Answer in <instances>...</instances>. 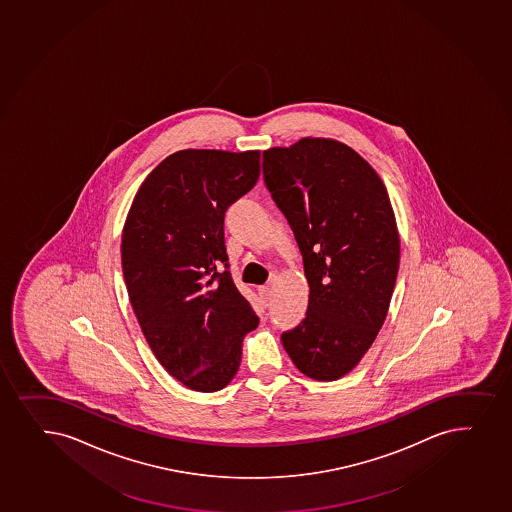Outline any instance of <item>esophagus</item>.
<instances>
[{
	"instance_id": "34e87169",
	"label": "esophagus",
	"mask_w": 512,
	"mask_h": 512,
	"mask_svg": "<svg viewBox=\"0 0 512 512\" xmlns=\"http://www.w3.org/2000/svg\"><path fill=\"white\" fill-rule=\"evenodd\" d=\"M259 296L262 298L264 303H267L270 299V286H260L259 288Z\"/></svg>"
}]
</instances>
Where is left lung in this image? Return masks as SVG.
Returning a JSON list of instances; mask_svg holds the SVG:
<instances>
[{"label": "left lung", "instance_id": "1", "mask_svg": "<svg viewBox=\"0 0 512 512\" xmlns=\"http://www.w3.org/2000/svg\"><path fill=\"white\" fill-rule=\"evenodd\" d=\"M264 182L303 255L305 320L281 335L301 373H349L385 322L400 262L395 214L368 161L332 139L264 151Z\"/></svg>", "mask_w": 512, "mask_h": 512}]
</instances>
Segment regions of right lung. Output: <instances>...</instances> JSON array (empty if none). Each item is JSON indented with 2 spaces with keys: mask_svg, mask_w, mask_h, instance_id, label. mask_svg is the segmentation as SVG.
<instances>
[{
  "mask_svg": "<svg viewBox=\"0 0 512 512\" xmlns=\"http://www.w3.org/2000/svg\"><path fill=\"white\" fill-rule=\"evenodd\" d=\"M260 151L173 153L148 175L122 233V272L144 337L190 390L218 391L259 325L231 279L226 209L255 187Z\"/></svg>",
  "mask_w": 512,
  "mask_h": 512,
  "instance_id": "1",
  "label": "right lung"
}]
</instances>
